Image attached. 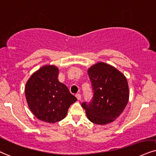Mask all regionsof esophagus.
<instances>
[{
  "label": "esophagus",
  "mask_w": 156,
  "mask_h": 156,
  "mask_svg": "<svg viewBox=\"0 0 156 156\" xmlns=\"http://www.w3.org/2000/svg\"><path fill=\"white\" fill-rule=\"evenodd\" d=\"M76 98H77V100H80L81 99V98H82V95H81V94H80V93H77V94H76Z\"/></svg>",
  "instance_id": "esophagus-1"
}]
</instances>
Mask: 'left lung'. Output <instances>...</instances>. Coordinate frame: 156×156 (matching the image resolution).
<instances>
[{"instance_id": "left-lung-1", "label": "left lung", "mask_w": 156, "mask_h": 156, "mask_svg": "<svg viewBox=\"0 0 156 156\" xmlns=\"http://www.w3.org/2000/svg\"><path fill=\"white\" fill-rule=\"evenodd\" d=\"M93 98L82 106L90 122L106 124L113 122L124 110L129 101L127 80L114 67L100 62L88 69Z\"/></svg>"}]
</instances>
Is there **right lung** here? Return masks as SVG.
<instances>
[{"instance_id": "right-lung-1", "label": "right lung", "mask_w": 156, "mask_h": 156, "mask_svg": "<svg viewBox=\"0 0 156 156\" xmlns=\"http://www.w3.org/2000/svg\"><path fill=\"white\" fill-rule=\"evenodd\" d=\"M58 69L45 66L30 76L25 95L28 105L38 119L55 123L66 116L69 106L76 101L64 84L58 80Z\"/></svg>"}]
</instances>
